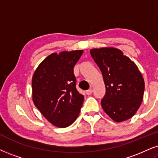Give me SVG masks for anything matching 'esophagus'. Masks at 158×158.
Segmentation results:
<instances>
[{"label":"esophagus","mask_w":158,"mask_h":158,"mask_svg":"<svg viewBox=\"0 0 158 158\" xmlns=\"http://www.w3.org/2000/svg\"><path fill=\"white\" fill-rule=\"evenodd\" d=\"M92 92H93L92 89H89V90H87L86 91H85V94H86L87 95H90V94H92Z\"/></svg>","instance_id":"obj_1"}]
</instances>
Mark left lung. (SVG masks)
<instances>
[{"instance_id":"8db88e82","label":"left lung","mask_w":158,"mask_h":158,"mask_svg":"<svg viewBox=\"0 0 158 158\" xmlns=\"http://www.w3.org/2000/svg\"><path fill=\"white\" fill-rule=\"evenodd\" d=\"M90 53L102 74L106 94L102 109L114 122L135 115L143 101L144 80L136 64L115 48H94Z\"/></svg>"}]
</instances>
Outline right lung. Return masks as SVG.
<instances>
[{"mask_svg": "<svg viewBox=\"0 0 158 158\" xmlns=\"http://www.w3.org/2000/svg\"><path fill=\"white\" fill-rule=\"evenodd\" d=\"M83 50L50 54L32 77V99L48 122L57 127L71 125L77 118L84 97L75 88L74 66Z\"/></svg>", "mask_w": 158, "mask_h": 158, "instance_id": "obj_1", "label": "right lung"}]
</instances>
